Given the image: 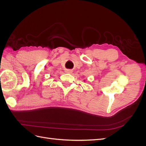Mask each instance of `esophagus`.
I'll use <instances>...</instances> for the list:
<instances>
[{"label":"esophagus","mask_w":146,"mask_h":146,"mask_svg":"<svg viewBox=\"0 0 146 146\" xmlns=\"http://www.w3.org/2000/svg\"><path fill=\"white\" fill-rule=\"evenodd\" d=\"M72 72V70H66V72L67 73H71Z\"/></svg>","instance_id":"1"}]
</instances>
